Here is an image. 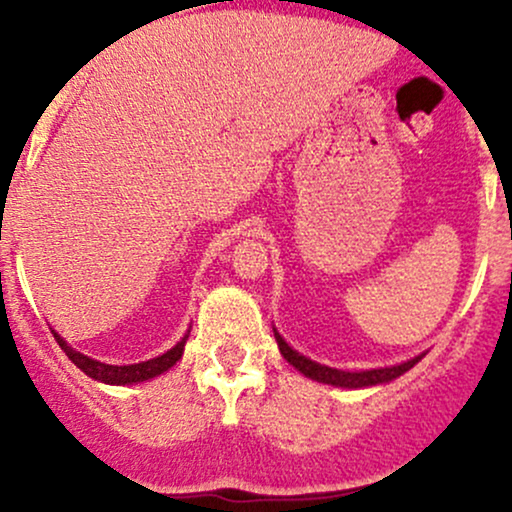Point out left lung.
I'll return each instance as SVG.
<instances>
[{
  "mask_svg": "<svg viewBox=\"0 0 512 512\" xmlns=\"http://www.w3.org/2000/svg\"><path fill=\"white\" fill-rule=\"evenodd\" d=\"M274 337H276V344H279L281 356H284L293 368L301 370L305 378L317 380V383H325V385H334V387H349V390H356V387H370V385L390 383V380H395L402 373H407L409 368H414L416 363L421 361V356H424V354H421V356L411 358V361H407V363H399V366H390V368L337 370V368L322 366V363L310 361V358H305V356L298 354V351H293L291 346L284 342V337H281V334L276 330H274Z\"/></svg>",
  "mask_w": 512,
  "mask_h": 512,
  "instance_id": "obj_1",
  "label": "left lung"
}]
</instances>
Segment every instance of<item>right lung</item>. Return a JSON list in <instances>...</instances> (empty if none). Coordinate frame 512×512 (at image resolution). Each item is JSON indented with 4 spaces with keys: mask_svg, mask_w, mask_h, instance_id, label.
I'll use <instances>...</instances> for the list:
<instances>
[{
    "mask_svg": "<svg viewBox=\"0 0 512 512\" xmlns=\"http://www.w3.org/2000/svg\"><path fill=\"white\" fill-rule=\"evenodd\" d=\"M52 334H55L57 344L62 346L64 354L69 356V361H72L76 368L84 370L88 378L98 380V383H105V385H134V383H144V380L156 378V375L166 373L168 368H173L175 363L180 361L182 351H185L187 334L190 332H187L185 337H182L180 342L175 344L170 351H166L163 356H156V358H151V361H144V363H132V366H108V363L93 361V358L74 351L72 346L64 342V339L55 330H52Z\"/></svg>",
    "mask_w": 512,
    "mask_h": 512,
    "instance_id": "obj_1",
    "label": "right lung"
}]
</instances>
